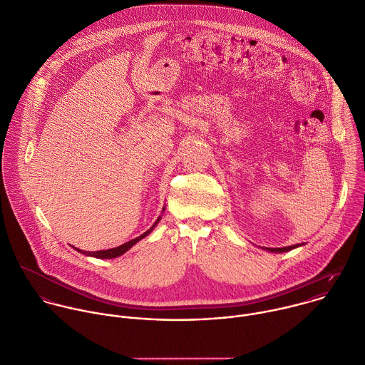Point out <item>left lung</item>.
<instances>
[{
  "label": "left lung",
  "mask_w": 365,
  "mask_h": 365,
  "mask_svg": "<svg viewBox=\"0 0 365 365\" xmlns=\"http://www.w3.org/2000/svg\"><path fill=\"white\" fill-rule=\"evenodd\" d=\"M299 245H302V244H294V245H288V247H282V248H268V247H264L262 250H265L268 252H287V251H291L294 248H298Z\"/></svg>",
  "instance_id": "left-lung-1"
}]
</instances>
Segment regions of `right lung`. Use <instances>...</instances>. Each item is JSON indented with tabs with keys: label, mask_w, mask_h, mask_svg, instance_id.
Here are the masks:
<instances>
[{
	"label": "right lung",
	"mask_w": 365,
	"mask_h": 365,
	"mask_svg": "<svg viewBox=\"0 0 365 365\" xmlns=\"http://www.w3.org/2000/svg\"><path fill=\"white\" fill-rule=\"evenodd\" d=\"M165 211V207H163V212ZM160 220H161V215L155 220V222L153 224V227L150 228V230H147L144 234H141L140 237H137V238H133V240H130V241H127V242H124L123 245H120V247H115V248H110V250H103V251H83V250H80V248H76V247H73L74 250H77L78 252H81V254H84V255H88V257H96V258H101V259H110V258H117V257H120V255H123L124 252H127L133 245H135L138 241H141L143 238H145L155 227H157V224L160 222Z\"/></svg>",
	"instance_id": "1"
}]
</instances>
